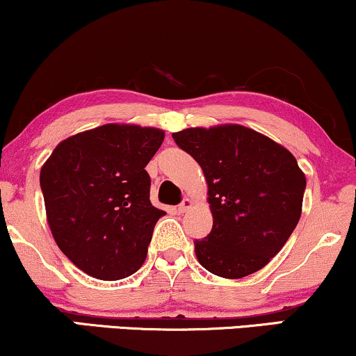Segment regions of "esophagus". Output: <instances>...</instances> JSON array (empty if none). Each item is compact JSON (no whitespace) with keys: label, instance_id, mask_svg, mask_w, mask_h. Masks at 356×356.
<instances>
[{"label":"esophagus","instance_id":"obj_1","mask_svg":"<svg viewBox=\"0 0 356 356\" xmlns=\"http://www.w3.org/2000/svg\"><path fill=\"white\" fill-rule=\"evenodd\" d=\"M193 206V200H190V198H185L181 201V203L178 204V211L179 213H185V211H188V209H190Z\"/></svg>","mask_w":356,"mask_h":356}]
</instances>
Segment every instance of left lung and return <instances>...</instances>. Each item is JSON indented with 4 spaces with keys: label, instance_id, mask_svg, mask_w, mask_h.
Masks as SVG:
<instances>
[{
    "label": "left lung",
    "instance_id": "left-lung-1",
    "mask_svg": "<svg viewBox=\"0 0 356 356\" xmlns=\"http://www.w3.org/2000/svg\"><path fill=\"white\" fill-rule=\"evenodd\" d=\"M173 138L198 161L208 183L213 229L195 241L200 264L225 279L261 270L300 219L307 181L296 156L238 124L193 127Z\"/></svg>",
    "mask_w": 356,
    "mask_h": 356
}]
</instances>
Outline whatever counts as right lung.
Listing matches in <instances>:
<instances>
[{"label": "right lung", "mask_w": 356, "mask_h": 356, "mask_svg": "<svg viewBox=\"0 0 356 356\" xmlns=\"http://www.w3.org/2000/svg\"><path fill=\"white\" fill-rule=\"evenodd\" d=\"M163 138L155 127L105 124L63 140L42 165L52 238L92 277L125 279L147 259L165 211L152 204L145 166Z\"/></svg>", "instance_id": "right-lung-1"}]
</instances>
